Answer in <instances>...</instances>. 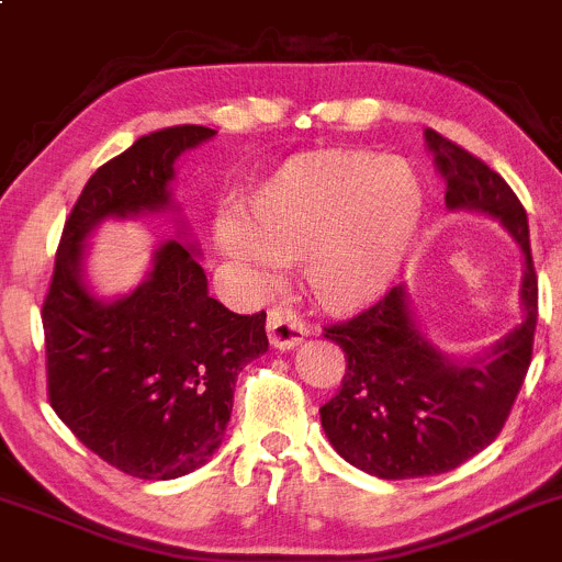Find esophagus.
Wrapping results in <instances>:
<instances>
[{"instance_id":"34e87169","label":"esophagus","mask_w":562,"mask_h":562,"mask_svg":"<svg viewBox=\"0 0 562 562\" xmlns=\"http://www.w3.org/2000/svg\"><path fill=\"white\" fill-rule=\"evenodd\" d=\"M305 335H308V327L289 305H273L268 311V338L276 349H292Z\"/></svg>"}]
</instances>
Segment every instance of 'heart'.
I'll use <instances>...</instances> for the list:
<instances>
[{
	"label": "heart",
	"mask_w": 562,
	"mask_h": 562,
	"mask_svg": "<svg viewBox=\"0 0 562 562\" xmlns=\"http://www.w3.org/2000/svg\"><path fill=\"white\" fill-rule=\"evenodd\" d=\"M422 218L419 181L401 159L370 151H311L289 159L243 202V227L222 222L218 246L268 276L303 268L316 303L355 314L386 292Z\"/></svg>",
	"instance_id": "obj_1"
}]
</instances>
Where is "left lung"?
I'll return each mask as SVG.
<instances>
[{"label": "left lung", "instance_id": "1", "mask_svg": "<svg viewBox=\"0 0 562 562\" xmlns=\"http://www.w3.org/2000/svg\"><path fill=\"white\" fill-rule=\"evenodd\" d=\"M427 146L447 181V205L501 218L522 246L525 322L473 362L432 349L408 314L403 286L349 322L324 327L346 355L340 390L319 408L335 452L379 479L447 473L495 441L533 357L539 279L530 257L528 213L479 156L427 130Z\"/></svg>", "mask_w": 562, "mask_h": 562}]
</instances>
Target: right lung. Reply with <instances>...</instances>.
Segmentation results:
<instances>
[{
  "label": "right lung",
  "instance_id": "obj_1",
  "mask_svg": "<svg viewBox=\"0 0 562 562\" xmlns=\"http://www.w3.org/2000/svg\"><path fill=\"white\" fill-rule=\"evenodd\" d=\"M213 135L167 126L102 165L67 216L43 303L50 406L86 449L146 482L183 476L216 452L238 373L268 351L265 311L243 316L213 300L205 270L178 240L115 303L91 297L80 257L102 218L170 205L176 159Z\"/></svg>",
  "mask_w": 562,
  "mask_h": 562
}]
</instances>
